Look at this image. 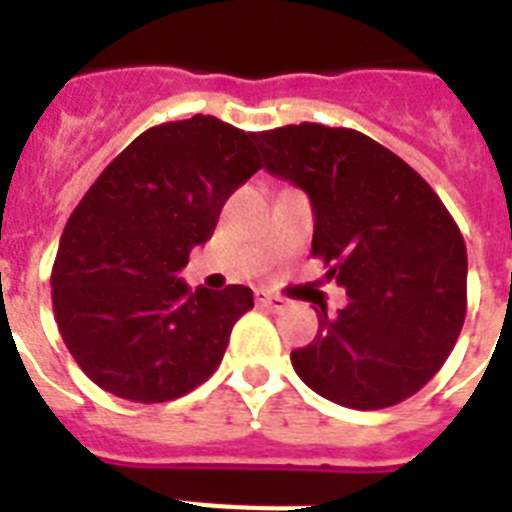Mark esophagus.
<instances>
[{"mask_svg":"<svg viewBox=\"0 0 512 512\" xmlns=\"http://www.w3.org/2000/svg\"><path fill=\"white\" fill-rule=\"evenodd\" d=\"M255 300H257V305H263V308H268V311H273V313H281L284 308H287V300H284V297L271 295V292H265V289H257Z\"/></svg>","mask_w":512,"mask_h":512,"instance_id":"esophagus-1","label":"esophagus"}]
</instances>
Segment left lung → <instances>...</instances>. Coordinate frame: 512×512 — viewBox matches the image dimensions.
<instances>
[{
    "label": "left lung",
    "instance_id": "1",
    "mask_svg": "<svg viewBox=\"0 0 512 512\" xmlns=\"http://www.w3.org/2000/svg\"><path fill=\"white\" fill-rule=\"evenodd\" d=\"M265 170L308 193L313 255L348 305L319 313L292 350L300 380L350 409L414 396L444 366L468 303L465 241L436 191L364 132L287 124L257 132Z\"/></svg>",
    "mask_w": 512,
    "mask_h": 512
}]
</instances>
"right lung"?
Returning <instances> with one entry per match:
<instances>
[{"label":"right lung","mask_w":512,"mask_h":512,"mask_svg":"<svg viewBox=\"0 0 512 512\" xmlns=\"http://www.w3.org/2000/svg\"><path fill=\"white\" fill-rule=\"evenodd\" d=\"M255 132L215 116L151 127L84 193L60 236L52 308L60 337L98 388L138 404L212 377L252 289L177 279L220 209L263 164Z\"/></svg>","instance_id":"right-lung-1"}]
</instances>
